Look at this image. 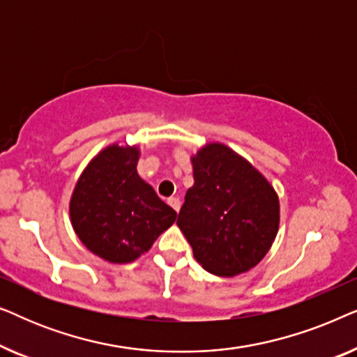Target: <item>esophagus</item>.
I'll list each match as a JSON object with an SVG mask.
<instances>
[{
    "mask_svg": "<svg viewBox=\"0 0 357 357\" xmlns=\"http://www.w3.org/2000/svg\"><path fill=\"white\" fill-rule=\"evenodd\" d=\"M169 204H170V208L174 209V211H180V199L178 198H169V202H167Z\"/></svg>",
    "mask_w": 357,
    "mask_h": 357,
    "instance_id": "obj_1",
    "label": "esophagus"
}]
</instances>
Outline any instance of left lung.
Returning <instances> with one entry per match:
<instances>
[{"mask_svg":"<svg viewBox=\"0 0 357 357\" xmlns=\"http://www.w3.org/2000/svg\"><path fill=\"white\" fill-rule=\"evenodd\" d=\"M192 162L195 183L185 195L177 226L206 271L218 276L248 271L266 255L278 234L275 188L224 144H206Z\"/></svg>","mask_w":357,"mask_h":357,"instance_id":"8db88e82","label":"left lung"}]
</instances>
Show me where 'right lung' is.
Segmentation results:
<instances>
[{"mask_svg":"<svg viewBox=\"0 0 357 357\" xmlns=\"http://www.w3.org/2000/svg\"><path fill=\"white\" fill-rule=\"evenodd\" d=\"M138 158L136 146H109L91 160L71 197L77 237L110 263L136 260L177 218L136 172Z\"/></svg>","mask_w":357,"mask_h":357,"instance_id":"right-lung-1","label":"right lung"}]
</instances>
